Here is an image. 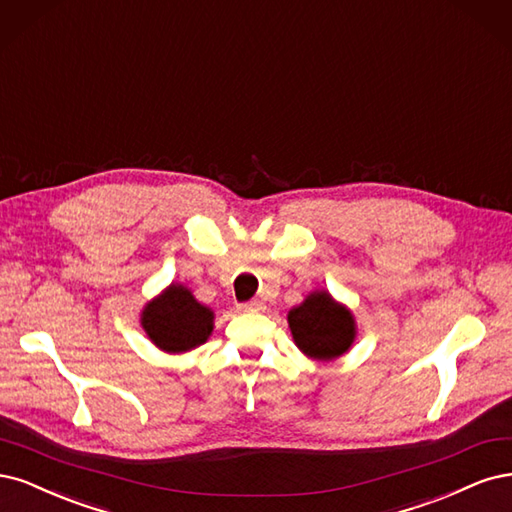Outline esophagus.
Here are the masks:
<instances>
[{"instance_id":"34e87169","label":"esophagus","mask_w":512,"mask_h":512,"mask_svg":"<svg viewBox=\"0 0 512 512\" xmlns=\"http://www.w3.org/2000/svg\"><path fill=\"white\" fill-rule=\"evenodd\" d=\"M263 308V302H259V300H251V302H246V304H242L240 306V310H244V312H261Z\"/></svg>"}]
</instances>
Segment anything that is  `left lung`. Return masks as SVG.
Returning <instances> with one entry per match:
<instances>
[{"instance_id": "8db88e82", "label": "left lung", "mask_w": 512, "mask_h": 512, "mask_svg": "<svg viewBox=\"0 0 512 512\" xmlns=\"http://www.w3.org/2000/svg\"><path fill=\"white\" fill-rule=\"evenodd\" d=\"M291 336L298 349L317 361H332L351 349L357 325L351 310L338 304L327 291H312L289 310Z\"/></svg>"}]
</instances>
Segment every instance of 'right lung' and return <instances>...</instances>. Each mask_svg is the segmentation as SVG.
Segmentation results:
<instances>
[{"label": "right lung", "mask_w": 512, "mask_h": 512, "mask_svg": "<svg viewBox=\"0 0 512 512\" xmlns=\"http://www.w3.org/2000/svg\"><path fill=\"white\" fill-rule=\"evenodd\" d=\"M212 321V310L178 283L148 302L140 319L146 336L166 353H185L204 344L212 334Z\"/></svg>", "instance_id": "right-lung-1"}]
</instances>
